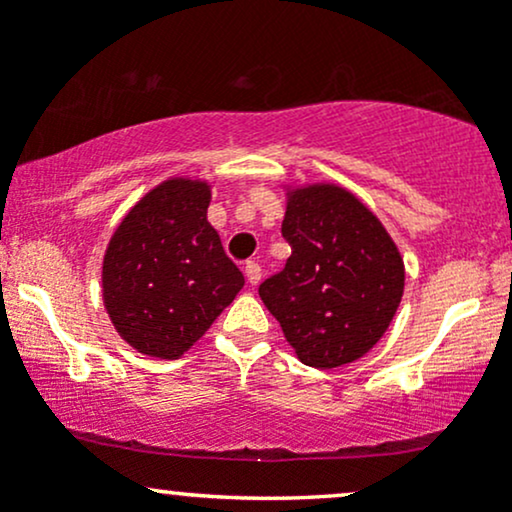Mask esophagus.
Listing matches in <instances>:
<instances>
[{"mask_svg":"<svg viewBox=\"0 0 512 512\" xmlns=\"http://www.w3.org/2000/svg\"><path fill=\"white\" fill-rule=\"evenodd\" d=\"M245 276H248V284L257 286L262 281V267L257 262L245 264Z\"/></svg>","mask_w":512,"mask_h":512,"instance_id":"esophagus-1","label":"esophagus"}]
</instances>
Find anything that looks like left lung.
<instances>
[{
    "mask_svg": "<svg viewBox=\"0 0 512 512\" xmlns=\"http://www.w3.org/2000/svg\"><path fill=\"white\" fill-rule=\"evenodd\" d=\"M286 267L260 286L298 361L330 370L383 339L404 293V260L383 221L337 182L281 185Z\"/></svg>",
    "mask_w": 512,
    "mask_h": 512,
    "instance_id": "8db88e82",
    "label": "left lung"
}]
</instances>
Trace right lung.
Returning <instances> with one entry per match:
<instances>
[{"label":"right lung","instance_id":"1","mask_svg":"<svg viewBox=\"0 0 512 512\" xmlns=\"http://www.w3.org/2000/svg\"><path fill=\"white\" fill-rule=\"evenodd\" d=\"M211 187V180L190 175L158 182L108 240L105 313L139 354L180 358L243 289V274L207 219Z\"/></svg>","mask_w":512,"mask_h":512}]
</instances>
